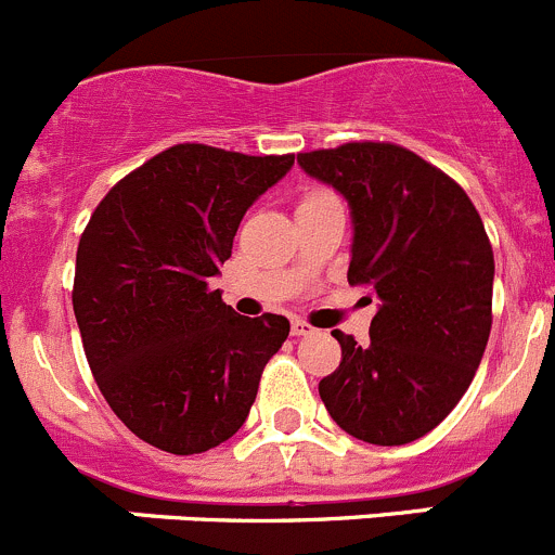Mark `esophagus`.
<instances>
[{
	"mask_svg": "<svg viewBox=\"0 0 555 555\" xmlns=\"http://www.w3.org/2000/svg\"><path fill=\"white\" fill-rule=\"evenodd\" d=\"M314 333H317V327H311L309 322H304V320H293V336L304 338V336H314Z\"/></svg>",
	"mask_w": 555,
	"mask_h": 555,
	"instance_id": "esophagus-1",
	"label": "esophagus"
}]
</instances>
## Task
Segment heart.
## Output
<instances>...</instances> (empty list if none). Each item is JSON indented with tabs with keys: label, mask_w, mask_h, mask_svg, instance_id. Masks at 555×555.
<instances>
[{
	"label": "heart",
	"mask_w": 555,
	"mask_h": 555,
	"mask_svg": "<svg viewBox=\"0 0 555 555\" xmlns=\"http://www.w3.org/2000/svg\"><path fill=\"white\" fill-rule=\"evenodd\" d=\"M311 197H320V195H311Z\"/></svg>",
	"instance_id": "heart-1"
}]
</instances>
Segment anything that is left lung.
<instances>
[{
	"mask_svg": "<svg viewBox=\"0 0 555 555\" xmlns=\"http://www.w3.org/2000/svg\"><path fill=\"white\" fill-rule=\"evenodd\" d=\"M349 203V284L379 298L369 344L347 333L341 363L320 382L338 428L369 444H409L453 412L491 336L493 249L450 176L392 143L298 154ZM371 300V298H369Z\"/></svg>",
	"mask_w": 555,
	"mask_h": 555,
	"instance_id": "left-lung-1",
	"label": "left lung"
}]
</instances>
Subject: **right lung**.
<instances>
[{"label":"right lung","instance_id":"obj_1","mask_svg":"<svg viewBox=\"0 0 555 555\" xmlns=\"http://www.w3.org/2000/svg\"><path fill=\"white\" fill-rule=\"evenodd\" d=\"M293 163L181 143L124 176L80 235L73 309L89 369L118 421L165 453L228 442L289 336L287 317L235 314L208 282Z\"/></svg>","mask_w":555,"mask_h":555}]
</instances>
